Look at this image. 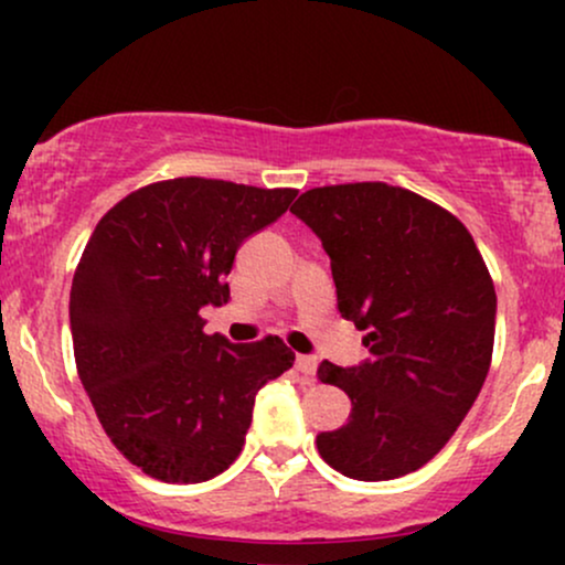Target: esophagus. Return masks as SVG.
I'll return each mask as SVG.
<instances>
[{
    "label": "esophagus",
    "mask_w": 565,
    "mask_h": 565,
    "mask_svg": "<svg viewBox=\"0 0 565 565\" xmlns=\"http://www.w3.org/2000/svg\"><path fill=\"white\" fill-rule=\"evenodd\" d=\"M295 366L297 372L305 374V377H313L316 369H319V359H316V355H297Z\"/></svg>",
    "instance_id": "34e87169"
}]
</instances>
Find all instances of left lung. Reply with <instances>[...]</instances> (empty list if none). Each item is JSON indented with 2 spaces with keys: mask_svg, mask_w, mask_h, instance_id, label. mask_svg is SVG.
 <instances>
[{
  "mask_svg": "<svg viewBox=\"0 0 565 565\" xmlns=\"http://www.w3.org/2000/svg\"><path fill=\"white\" fill-rule=\"evenodd\" d=\"M332 260L337 308L366 332L359 366L323 361L350 417L319 433L323 462L391 481L430 462L476 404L494 350L497 291L470 231L387 183L323 185L291 206Z\"/></svg>",
  "mask_w": 565,
  "mask_h": 565,
  "instance_id": "left-lung-1",
  "label": "left lung"
}]
</instances>
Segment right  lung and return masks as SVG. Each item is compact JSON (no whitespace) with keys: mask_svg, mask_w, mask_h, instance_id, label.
I'll return each mask as SVG.
<instances>
[{"mask_svg":"<svg viewBox=\"0 0 565 565\" xmlns=\"http://www.w3.org/2000/svg\"><path fill=\"white\" fill-rule=\"evenodd\" d=\"M291 188L174 178L103 215L71 284L79 380L103 430L164 483H201L242 454L255 395L295 353L278 337L233 345L204 334L225 305L236 252L289 210Z\"/></svg>","mask_w":565,"mask_h":565,"instance_id":"right-lung-1","label":"right lung"}]
</instances>
